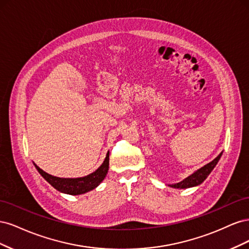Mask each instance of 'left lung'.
I'll return each mask as SVG.
<instances>
[{
	"label": "left lung",
	"mask_w": 249,
	"mask_h": 249,
	"mask_svg": "<svg viewBox=\"0 0 249 249\" xmlns=\"http://www.w3.org/2000/svg\"><path fill=\"white\" fill-rule=\"evenodd\" d=\"M221 156H222V153L218 155L212 162L208 163L207 165H205V166H202L201 168L197 169L196 171H194L192 175L187 177L183 180H180V182H178L177 184H171L168 186L171 188H175V189H186V188H192V187H196V186L200 185L203 180L208 178L210 173L212 172V170L215 168L218 161L220 160Z\"/></svg>",
	"instance_id": "1"
}]
</instances>
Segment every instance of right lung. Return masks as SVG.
<instances>
[{"label":"right lung","mask_w":249,"mask_h":249,"mask_svg":"<svg viewBox=\"0 0 249 249\" xmlns=\"http://www.w3.org/2000/svg\"><path fill=\"white\" fill-rule=\"evenodd\" d=\"M34 166L38 171L41 177L47 180V182L55 188L56 190L71 195H80L86 192L91 191L99 186L104 178H106L108 170H109V152L106 155L104 162L101 166L97 168L92 173L88 176L82 178H58L52 175H49L48 172L43 171L39 168L35 163Z\"/></svg>","instance_id":"right-lung-1"}]
</instances>
